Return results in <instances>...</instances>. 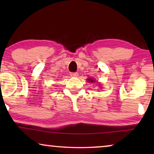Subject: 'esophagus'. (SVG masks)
I'll return each mask as SVG.
<instances>
[{
	"mask_svg": "<svg viewBox=\"0 0 154 154\" xmlns=\"http://www.w3.org/2000/svg\"><path fill=\"white\" fill-rule=\"evenodd\" d=\"M70 75H71V77H77V75H78V74H77V72H72V73L70 74Z\"/></svg>",
	"mask_w": 154,
	"mask_h": 154,
	"instance_id": "esophagus-1",
	"label": "esophagus"
}]
</instances>
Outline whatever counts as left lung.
Here are the masks:
<instances>
[{"label": "left lung", "mask_w": 154, "mask_h": 154, "mask_svg": "<svg viewBox=\"0 0 154 154\" xmlns=\"http://www.w3.org/2000/svg\"><path fill=\"white\" fill-rule=\"evenodd\" d=\"M88 80L89 81V82H95V81L93 80V79H88Z\"/></svg>", "instance_id": "obj_1"}]
</instances>
